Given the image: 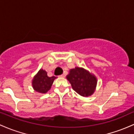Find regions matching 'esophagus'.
<instances>
[{
  "mask_svg": "<svg viewBox=\"0 0 134 134\" xmlns=\"http://www.w3.org/2000/svg\"><path fill=\"white\" fill-rule=\"evenodd\" d=\"M59 77H61V78H64V77H65V75H64V74H63V75H60Z\"/></svg>",
  "mask_w": 134,
  "mask_h": 134,
  "instance_id": "34e87169",
  "label": "esophagus"
}]
</instances>
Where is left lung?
Listing matches in <instances>:
<instances>
[{
    "instance_id": "left-lung-1",
    "label": "left lung",
    "mask_w": 134,
    "mask_h": 134,
    "mask_svg": "<svg viewBox=\"0 0 134 134\" xmlns=\"http://www.w3.org/2000/svg\"><path fill=\"white\" fill-rule=\"evenodd\" d=\"M75 92L83 97H88L94 92L97 85V79L94 75L82 68L76 67L70 70L66 76Z\"/></svg>"
}]
</instances>
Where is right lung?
I'll return each instance as SVG.
<instances>
[{
    "instance_id": "obj_1",
    "label": "right lung",
    "mask_w": 134,
    "mask_h": 134,
    "mask_svg": "<svg viewBox=\"0 0 134 134\" xmlns=\"http://www.w3.org/2000/svg\"><path fill=\"white\" fill-rule=\"evenodd\" d=\"M56 78L54 76L49 77L47 76V72L40 69L32 80L33 88L38 92L45 94L50 90L54 80Z\"/></svg>"
}]
</instances>
